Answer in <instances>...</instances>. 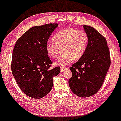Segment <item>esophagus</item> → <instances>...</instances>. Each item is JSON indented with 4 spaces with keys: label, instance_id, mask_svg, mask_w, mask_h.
<instances>
[{
    "label": "esophagus",
    "instance_id": "esophagus-1",
    "mask_svg": "<svg viewBox=\"0 0 121 121\" xmlns=\"http://www.w3.org/2000/svg\"><path fill=\"white\" fill-rule=\"evenodd\" d=\"M66 69H67V68H66V67H63V66H61V71L62 72L65 71V70H66Z\"/></svg>",
    "mask_w": 121,
    "mask_h": 121
}]
</instances>
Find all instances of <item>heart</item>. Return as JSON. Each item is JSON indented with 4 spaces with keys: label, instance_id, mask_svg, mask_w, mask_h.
<instances>
[{
    "label": "heart",
    "instance_id": "heart-1",
    "mask_svg": "<svg viewBox=\"0 0 121 121\" xmlns=\"http://www.w3.org/2000/svg\"><path fill=\"white\" fill-rule=\"evenodd\" d=\"M52 40V43L48 42L45 45L47 55L51 58H56L62 49V54L55 64L64 66L83 56L87 48L88 37L84 30L65 28L57 32Z\"/></svg>",
    "mask_w": 121,
    "mask_h": 121
}]
</instances>
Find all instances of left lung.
Instances as JSON below:
<instances>
[{
  "instance_id": "left-lung-1",
  "label": "left lung",
  "mask_w": 121,
  "mask_h": 121,
  "mask_svg": "<svg viewBox=\"0 0 121 121\" xmlns=\"http://www.w3.org/2000/svg\"><path fill=\"white\" fill-rule=\"evenodd\" d=\"M83 28L88 37L87 48L70 68L72 77L69 85L77 96L87 97L102 86L110 65V56L106 39L91 26L84 25Z\"/></svg>"
}]
</instances>
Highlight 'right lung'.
<instances>
[{
    "instance_id": "obj_1",
    "label": "right lung",
    "mask_w": 121,
    "mask_h": 121,
    "mask_svg": "<svg viewBox=\"0 0 121 121\" xmlns=\"http://www.w3.org/2000/svg\"><path fill=\"white\" fill-rule=\"evenodd\" d=\"M57 24L33 27L16 41L12 53V73L22 91L28 96L40 99L53 86V78L60 72L59 66L50 69L52 64L45 45Z\"/></svg>"
}]
</instances>
